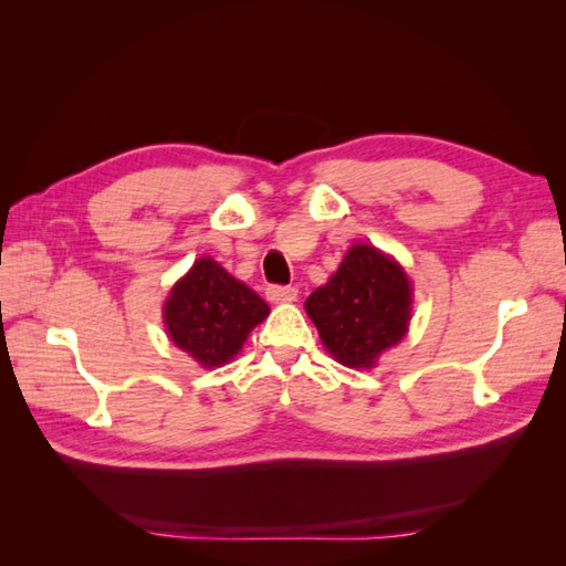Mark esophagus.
Masks as SVG:
<instances>
[{
  "instance_id": "1",
  "label": "esophagus",
  "mask_w": 566,
  "mask_h": 566,
  "mask_svg": "<svg viewBox=\"0 0 566 566\" xmlns=\"http://www.w3.org/2000/svg\"><path fill=\"white\" fill-rule=\"evenodd\" d=\"M266 297L271 302H293L297 297V290L293 285H269Z\"/></svg>"
}]
</instances>
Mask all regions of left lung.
<instances>
[{
    "label": "left lung",
    "instance_id": "left-lung-1",
    "mask_svg": "<svg viewBox=\"0 0 566 566\" xmlns=\"http://www.w3.org/2000/svg\"><path fill=\"white\" fill-rule=\"evenodd\" d=\"M413 285L382 250L352 245L328 283L306 297L304 310L325 349L349 368H373L380 354L408 333Z\"/></svg>",
    "mask_w": 566,
    "mask_h": 566
}]
</instances>
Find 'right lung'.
Instances as JSON below:
<instances>
[{
    "label": "right lung",
    "instance_id": "add662e5",
    "mask_svg": "<svg viewBox=\"0 0 566 566\" xmlns=\"http://www.w3.org/2000/svg\"><path fill=\"white\" fill-rule=\"evenodd\" d=\"M167 335L202 368H219L243 349L254 325L269 316V304L245 283L200 256L165 302Z\"/></svg>",
    "mask_w": 566,
    "mask_h": 566
}]
</instances>
